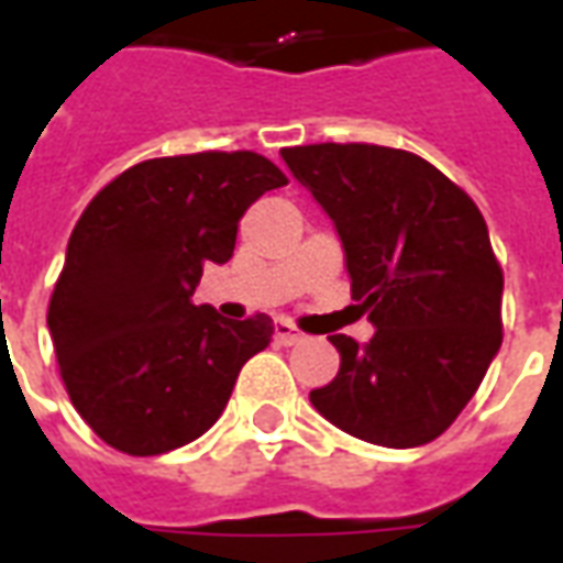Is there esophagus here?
Listing matches in <instances>:
<instances>
[{
    "instance_id": "34e87169",
    "label": "esophagus",
    "mask_w": 563,
    "mask_h": 563,
    "mask_svg": "<svg viewBox=\"0 0 563 563\" xmlns=\"http://www.w3.org/2000/svg\"><path fill=\"white\" fill-rule=\"evenodd\" d=\"M301 338H305V334L295 329L289 319H274V341L283 343V346H292V343H298Z\"/></svg>"
}]
</instances>
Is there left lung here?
<instances>
[{
  "instance_id": "left-lung-1",
  "label": "left lung",
  "mask_w": 563,
  "mask_h": 563,
  "mask_svg": "<svg viewBox=\"0 0 563 563\" xmlns=\"http://www.w3.org/2000/svg\"><path fill=\"white\" fill-rule=\"evenodd\" d=\"M341 234L374 338L329 341L341 371L310 404L346 434L413 449L446 431L500 350L504 271L473 198L416 153L377 144L280 150Z\"/></svg>"
}]
</instances>
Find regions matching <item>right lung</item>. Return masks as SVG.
Returning <instances> with one entry per match:
<instances>
[{
    "label": "right lung",
    "mask_w": 563,
    "mask_h": 563,
    "mask_svg": "<svg viewBox=\"0 0 563 563\" xmlns=\"http://www.w3.org/2000/svg\"><path fill=\"white\" fill-rule=\"evenodd\" d=\"M286 174L253 150L132 165L80 213L47 329L75 410L108 446L162 455L208 431L246 358L271 343L265 313L229 322L192 305L208 262Z\"/></svg>",
    "instance_id": "obj_1"
}]
</instances>
